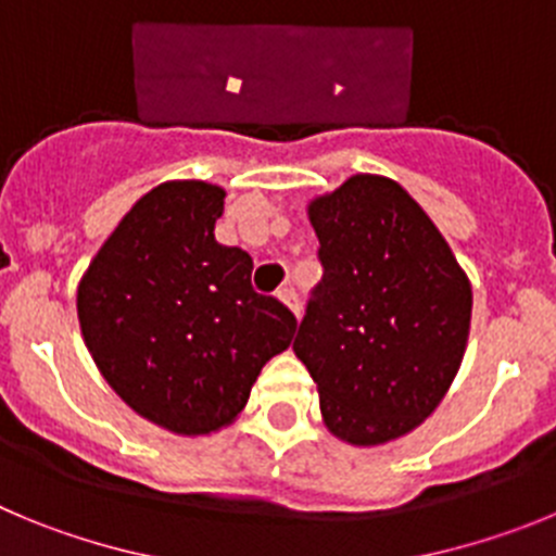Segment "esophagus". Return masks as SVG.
<instances>
[{
  "mask_svg": "<svg viewBox=\"0 0 556 556\" xmlns=\"http://www.w3.org/2000/svg\"><path fill=\"white\" fill-rule=\"evenodd\" d=\"M277 296L282 299V302L288 304V307L293 309V313H296V315L302 313V302H299V293H296V288H293V285H290V282H285L282 288L277 290Z\"/></svg>",
  "mask_w": 556,
  "mask_h": 556,
  "instance_id": "esophagus-1",
  "label": "esophagus"
}]
</instances>
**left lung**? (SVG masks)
Here are the masks:
<instances>
[{"label":"left lung","mask_w":556,"mask_h":556,"mask_svg":"<svg viewBox=\"0 0 556 556\" xmlns=\"http://www.w3.org/2000/svg\"><path fill=\"white\" fill-rule=\"evenodd\" d=\"M324 277L293 352L329 432L377 446L434 413L471 327V285L429 216L393 179L357 174L309 204Z\"/></svg>","instance_id":"left-lung-1"}]
</instances>
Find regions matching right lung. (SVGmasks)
<instances>
[{
    "label": "right lung",
    "instance_id": "1",
    "mask_svg": "<svg viewBox=\"0 0 556 556\" xmlns=\"http://www.w3.org/2000/svg\"><path fill=\"white\" fill-rule=\"evenodd\" d=\"M218 185L163 182L138 199L77 290L85 346L138 415L177 434L235 421L296 315L252 288V257L216 241Z\"/></svg>",
    "mask_w": 556,
    "mask_h": 556
}]
</instances>
